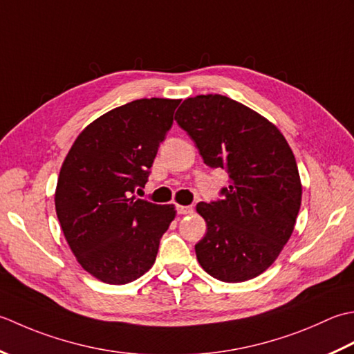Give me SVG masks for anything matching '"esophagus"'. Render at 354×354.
<instances>
[{"mask_svg": "<svg viewBox=\"0 0 354 354\" xmlns=\"http://www.w3.org/2000/svg\"><path fill=\"white\" fill-rule=\"evenodd\" d=\"M176 211L180 215H187L192 212V206H182V205H176Z\"/></svg>", "mask_w": 354, "mask_h": 354, "instance_id": "34e87169", "label": "esophagus"}]
</instances>
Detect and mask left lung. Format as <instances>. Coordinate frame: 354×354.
<instances>
[{"mask_svg": "<svg viewBox=\"0 0 354 354\" xmlns=\"http://www.w3.org/2000/svg\"><path fill=\"white\" fill-rule=\"evenodd\" d=\"M209 168L229 174L221 200L197 205L207 232L196 244L201 268L225 283L258 277L290 238L301 206L297 160L279 129L221 95L187 97L176 113Z\"/></svg>", "mask_w": 354, "mask_h": 354, "instance_id": "obj_1", "label": "left lung"}]
</instances>
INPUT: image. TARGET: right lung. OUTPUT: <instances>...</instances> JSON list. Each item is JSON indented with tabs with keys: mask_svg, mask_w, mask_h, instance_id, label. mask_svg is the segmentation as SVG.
<instances>
[{
	"mask_svg": "<svg viewBox=\"0 0 354 354\" xmlns=\"http://www.w3.org/2000/svg\"><path fill=\"white\" fill-rule=\"evenodd\" d=\"M180 99H137L77 136L57 178V220L79 264L106 284H127L154 264L172 205L136 198Z\"/></svg>",
	"mask_w": 354,
	"mask_h": 354,
	"instance_id": "obj_1",
	"label": "right lung"
}]
</instances>
